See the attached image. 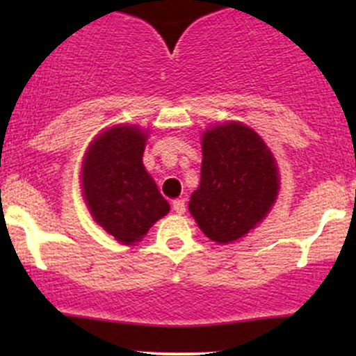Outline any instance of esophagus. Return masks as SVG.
<instances>
[{"instance_id":"obj_1","label":"esophagus","mask_w":356,"mask_h":356,"mask_svg":"<svg viewBox=\"0 0 356 356\" xmlns=\"http://www.w3.org/2000/svg\"><path fill=\"white\" fill-rule=\"evenodd\" d=\"M172 209L177 212V214H184V212H186V202H184L182 199H175V201H172Z\"/></svg>"}]
</instances>
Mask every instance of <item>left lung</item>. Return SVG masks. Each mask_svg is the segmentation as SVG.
<instances>
[{
  "instance_id": "left-lung-1",
  "label": "left lung",
  "mask_w": 356,
  "mask_h": 356,
  "mask_svg": "<svg viewBox=\"0 0 356 356\" xmlns=\"http://www.w3.org/2000/svg\"><path fill=\"white\" fill-rule=\"evenodd\" d=\"M280 191L271 150L241 122L214 125L202 134L201 184L189 211L207 238L227 244L266 218Z\"/></svg>"
}]
</instances>
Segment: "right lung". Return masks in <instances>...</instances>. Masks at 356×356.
<instances>
[{
    "label": "right lung",
    "instance_id": "obj_1",
    "mask_svg": "<svg viewBox=\"0 0 356 356\" xmlns=\"http://www.w3.org/2000/svg\"><path fill=\"white\" fill-rule=\"evenodd\" d=\"M147 132L115 125L93 138L81 165L90 214L118 243L134 244L169 212L157 184L142 164Z\"/></svg>",
    "mask_w": 356,
    "mask_h": 356
}]
</instances>
